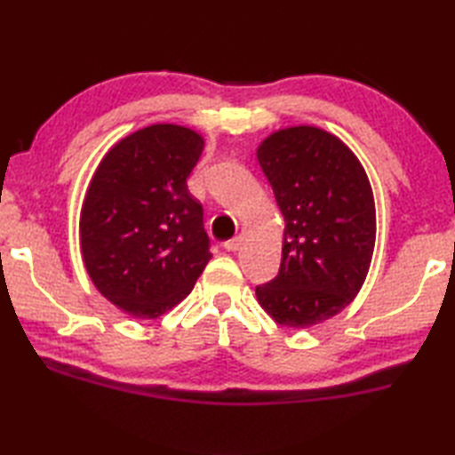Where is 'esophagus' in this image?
<instances>
[{"label": "esophagus", "instance_id": "obj_1", "mask_svg": "<svg viewBox=\"0 0 455 455\" xmlns=\"http://www.w3.org/2000/svg\"><path fill=\"white\" fill-rule=\"evenodd\" d=\"M240 246H243V236H236L233 240H228V243H225V248L228 252H236V250H240Z\"/></svg>", "mask_w": 455, "mask_h": 455}]
</instances>
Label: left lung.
Returning a JSON list of instances; mask_svg holds the SVG:
<instances>
[{"mask_svg": "<svg viewBox=\"0 0 455 455\" xmlns=\"http://www.w3.org/2000/svg\"><path fill=\"white\" fill-rule=\"evenodd\" d=\"M256 156L282 211L279 274L256 287L277 324L308 328L354 301L375 248V199L352 148L311 124L274 131Z\"/></svg>", "mask_w": 455, "mask_h": 455, "instance_id": "obj_1", "label": "left lung"}]
</instances>
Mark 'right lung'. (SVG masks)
Returning a JSON list of instances; mask_svg holds the SVG:
<instances>
[{"label": "right lung", "instance_id": "1", "mask_svg": "<svg viewBox=\"0 0 455 455\" xmlns=\"http://www.w3.org/2000/svg\"><path fill=\"white\" fill-rule=\"evenodd\" d=\"M203 134L173 123L134 131L105 152L80 211L82 259L119 311L158 318L183 301L211 259L188 178Z\"/></svg>", "mask_w": 455, "mask_h": 455}]
</instances>
